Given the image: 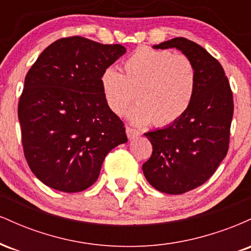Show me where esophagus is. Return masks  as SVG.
<instances>
[{
	"label": "esophagus",
	"mask_w": 251,
	"mask_h": 251,
	"mask_svg": "<svg viewBox=\"0 0 251 251\" xmlns=\"http://www.w3.org/2000/svg\"><path fill=\"white\" fill-rule=\"evenodd\" d=\"M126 134H127L128 139L132 140V139H134V138L139 137L140 132L137 131V129L133 127H129V126H127V127H126Z\"/></svg>",
	"instance_id": "obj_1"
}]
</instances>
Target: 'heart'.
<instances>
[{"label": "heart", "instance_id": "b5f03b06", "mask_svg": "<svg viewBox=\"0 0 251 251\" xmlns=\"http://www.w3.org/2000/svg\"><path fill=\"white\" fill-rule=\"evenodd\" d=\"M123 71L105 68L100 87L106 105L116 116L128 112L135 125L151 123L157 127L175 124L188 112L197 87L195 63L184 54L151 47L137 48L123 62Z\"/></svg>", "mask_w": 251, "mask_h": 251}]
</instances>
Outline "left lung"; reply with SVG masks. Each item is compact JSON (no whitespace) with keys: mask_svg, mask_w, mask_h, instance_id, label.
<instances>
[{"mask_svg":"<svg viewBox=\"0 0 251 251\" xmlns=\"http://www.w3.org/2000/svg\"><path fill=\"white\" fill-rule=\"evenodd\" d=\"M177 48L195 63L196 94L188 112L168 127L145 133L152 154L143 164L146 179L164 194L191 191L215 174L229 150L234 99L221 63L185 37L154 46Z\"/></svg>","mask_w":251,"mask_h":251,"instance_id":"left-lung-1","label":"left lung"}]
</instances>
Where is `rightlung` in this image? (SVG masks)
<instances>
[{
	"instance_id": "1",
	"label": "right lung",
	"mask_w": 251,
	"mask_h": 251,
	"mask_svg": "<svg viewBox=\"0 0 251 251\" xmlns=\"http://www.w3.org/2000/svg\"><path fill=\"white\" fill-rule=\"evenodd\" d=\"M126 51L82 36L57 40L28 71L19 100L25 160L50 188L79 192L96 183L106 154L127 142L103 99L100 75Z\"/></svg>"
}]
</instances>
